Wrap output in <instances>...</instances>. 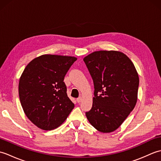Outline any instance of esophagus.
<instances>
[{"mask_svg": "<svg viewBox=\"0 0 161 161\" xmlns=\"http://www.w3.org/2000/svg\"><path fill=\"white\" fill-rule=\"evenodd\" d=\"M81 100H82V98H81V97H78V98L77 99V102H78V103H80V102L81 101Z\"/></svg>", "mask_w": 161, "mask_h": 161, "instance_id": "34e87169", "label": "esophagus"}]
</instances>
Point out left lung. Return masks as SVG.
I'll list each match as a JSON object with an SVG mask.
<instances>
[{"instance_id": "obj_1", "label": "left lung", "mask_w": 161, "mask_h": 161, "mask_svg": "<svg viewBox=\"0 0 161 161\" xmlns=\"http://www.w3.org/2000/svg\"><path fill=\"white\" fill-rule=\"evenodd\" d=\"M94 83L93 106L86 113L102 133L115 131L134 108L139 77L131 60L122 52L95 51L84 58Z\"/></svg>"}]
</instances>
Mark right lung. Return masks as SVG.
I'll use <instances>...</instances> for the list:
<instances>
[{
	"label": "right lung",
	"mask_w": 161,
	"mask_h": 161,
	"mask_svg": "<svg viewBox=\"0 0 161 161\" xmlns=\"http://www.w3.org/2000/svg\"><path fill=\"white\" fill-rule=\"evenodd\" d=\"M75 57L43 54L24 69L19 83L20 102L27 117L43 130L57 128L75 107L64 80Z\"/></svg>",
	"instance_id": "right-lung-1"
}]
</instances>
